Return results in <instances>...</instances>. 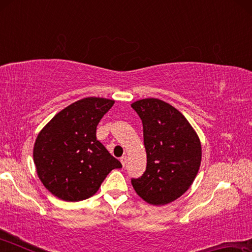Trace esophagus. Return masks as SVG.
Wrapping results in <instances>:
<instances>
[{
  "instance_id": "esophagus-1",
  "label": "esophagus",
  "mask_w": 252,
  "mask_h": 252,
  "mask_svg": "<svg viewBox=\"0 0 252 252\" xmlns=\"http://www.w3.org/2000/svg\"><path fill=\"white\" fill-rule=\"evenodd\" d=\"M120 161H121V163H122L123 167H126V156L121 157V158H120Z\"/></svg>"
}]
</instances>
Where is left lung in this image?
<instances>
[{
    "instance_id": "8db88e82",
    "label": "left lung",
    "mask_w": 252,
    "mask_h": 252,
    "mask_svg": "<svg viewBox=\"0 0 252 252\" xmlns=\"http://www.w3.org/2000/svg\"><path fill=\"white\" fill-rule=\"evenodd\" d=\"M142 121L146 171L132 178L144 201L162 206L174 201L192 185L201 163V144L192 126L172 105L159 99L131 104Z\"/></svg>"
}]
</instances>
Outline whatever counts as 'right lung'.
Returning <instances> with one entry per match:
<instances>
[{"label":"right lung","instance_id":"right-lung-1","mask_svg":"<svg viewBox=\"0 0 252 252\" xmlns=\"http://www.w3.org/2000/svg\"><path fill=\"white\" fill-rule=\"evenodd\" d=\"M113 103L92 96L76 101L37 135L33 150L37 176L55 197L64 201L90 198L111 170L122 168L96 139V126Z\"/></svg>","mask_w":252,"mask_h":252}]
</instances>
